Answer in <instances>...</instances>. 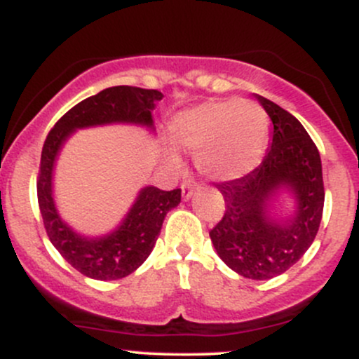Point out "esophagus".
<instances>
[{"label": "esophagus", "instance_id": "34e87169", "mask_svg": "<svg viewBox=\"0 0 359 359\" xmlns=\"http://www.w3.org/2000/svg\"><path fill=\"white\" fill-rule=\"evenodd\" d=\"M194 189H196V182H192V180H185L182 184V199L184 201H189L192 197L194 194Z\"/></svg>", "mask_w": 359, "mask_h": 359}]
</instances>
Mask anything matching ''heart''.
<instances>
[{"label":"heart","mask_w":359,"mask_h":359,"mask_svg":"<svg viewBox=\"0 0 359 359\" xmlns=\"http://www.w3.org/2000/svg\"><path fill=\"white\" fill-rule=\"evenodd\" d=\"M270 119L253 101L238 97L205 101L184 111L170 126L172 142L196 155L201 174L217 182L241 179L262 160L269 140ZM172 165H180L174 148H163Z\"/></svg>","instance_id":"obj_1"}]
</instances>
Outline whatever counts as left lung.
<instances>
[{"instance_id": "8db88e82", "label": "left lung", "mask_w": 359, "mask_h": 359, "mask_svg": "<svg viewBox=\"0 0 359 359\" xmlns=\"http://www.w3.org/2000/svg\"><path fill=\"white\" fill-rule=\"evenodd\" d=\"M271 121L262 165L217 185L226 212L209 236L216 253L238 275L269 280L285 273L314 241L324 209L323 163L295 116L255 94ZM290 198L292 208H283Z\"/></svg>"}]
</instances>
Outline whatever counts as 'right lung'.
Here are the masks:
<instances>
[{
    "mask_svg": "<svg viewBox=\"0 0 359 359\" xmlns=\"http://www.w3.org/2000/svg\"><path fill=\"white\" fill-rule=\"evenodd\" d=\"M163 94L156 89L114 86L81 101L62 116L45 140L36 182L45 231L69 265L94 280H118L133 273L150 257L167 212L180 203V189L142 187L123 219L109 233L89 236L74 229L57 209L53 172L59 155L77 130L108 125L142 126L154 133V109Z\"/></svg>",
    "mask_w": 359,
    "mask_h": 359,
    "instance_id": "obj_1",
    "label": "right lung"
}]
</instances>
